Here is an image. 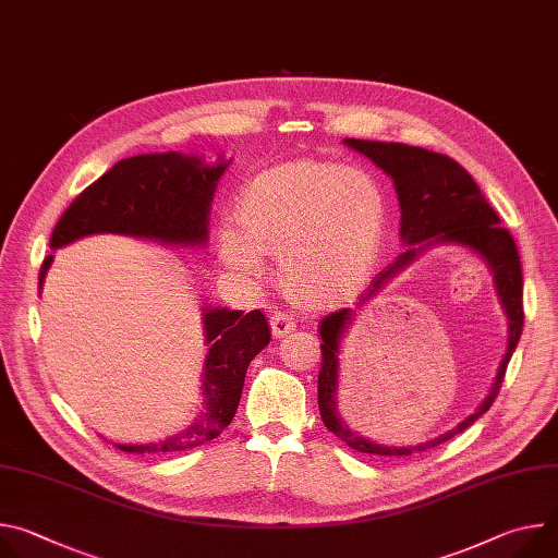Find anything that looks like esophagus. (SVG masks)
<instances>
[{
  "label": "esophagus",
  "instance_id": "esophagus-1",
  "mask_svg": "<svg viewBox=\"0 0 558 558\" xmlns=\"http://www.w3.org/2000/svg\"><path fill=\"white\" fill-rule=\"evenodd\" d=\"M295 329V315L291 311H274L271 331L276 338H282Z\"/></svg>",
  "mask_w": 558,
  "mask_h": 558
}]
</instances>
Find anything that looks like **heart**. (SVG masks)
<instances>
[{
    "label": "heart",
    "mask_w": 558,
    "mask_h": 558,
    "mask_svg": "<svg viewBox=\"0 0 558 558\" xmlns=\"http://www.w3.org/2000/svg\"><path fill=\"white\" fill-rule=\"evenodd\" d=\"M235 227L218 233L222 265L258 278L278 254L282 284L308 300H338L373 274L386 196L373 174L336 163H291L258 174L238 198Z\"/></svg>",
    "instance_id": "1"
}]
</instances>
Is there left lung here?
Here are the masks:
<instances>
[{
	"label": "left lung",
	"mask_w": 558,
	"mask_h": 558,
	"mask_svg": "<svg viewBox=\"0 0 558 558\" xmlns=\"http://www.w3.org/2000/svg\"><path fill=\"white\" fill-rule=\"evenodd\" d=\"M344 145L371 158L379 170H384L392 179V187L397 192V201H400L402 209L400 238L402 245L409 250L397 256L392 265H388L373 278L368 291H364L357 298L355 308H338L323 317V368L320 375H317V407H320L325 426L355 452H366L375 457H409L452 439L454 435L472 426L484 413H488V409L493 407L495 397L501 388L508 362L519 344L523 329L521 260L514 238L510 235L508 229L501 227L497 211L484 198L482 190L476 187L472 177L457 161H452L450 156L404 143L344 138ZM439 244L463 246L484 257L489 265L496 280L498 296L509 317L507 355L485 402L454 429L415 447L381 445L349 427L337 409L341 340L354 319V311L362 303H365L390 277L412 264L417 255Z\"/></svg>",
	"instance_id": "1"
}]
</instances>
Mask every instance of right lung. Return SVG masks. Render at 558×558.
Listing matches in <instances>:
<instances>
[{"mask_svg":"<svg viewBox=\"0 0 558 558\" xmlns=\"http://www.w3.org/2000/svg\"><path fill=\"white\" fill-rule=\"evenodd\" d=\"M231 158L214 163L198 154L154 151L123 158L86 192L78 194L59 218L50 250H61L86 235L119 233L172 250L205 247L209 211L218 179ZM54 256L39 271V293ZM203 331L209 351L203 364V411L187 428L161 441L119 444L125 452H181L216 439L233 420L241 402L250 362L269 344L267 317L227 306H203Z\"/></svg>","mask_w":558,"mask_h":558,"instance_id":"1","label":"right lung"}]
</instances>
